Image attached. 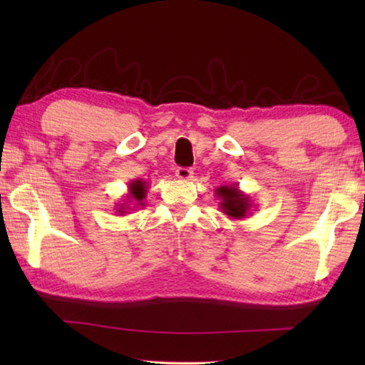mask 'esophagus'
Returning <instances> with one entry per match:
<instances>
[{"mask_svg": "<svg viewBox=\"0 0 365 365\" xmlns=\"http://www.w3.org/2000/svg\"><path fill=\"white\" fill-rule=\"evenodd\" d=\"M175 175H177V178H180V180H191V178H193V170L191 169H188V168H178L177 170H175Z\"/></svg>", "mask_w": 365, "mask_h": 365, "instance_id": "34e87169", "label": "esophagus"}]
</instances>
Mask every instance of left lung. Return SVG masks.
Masks as SVG:
<instances>
[{"mask_svg": "<svg viewBox=\"0 0 365 365\" xmlns=\"http://www.w3.org/2000/svg\"><path fill=\"white\" fill-rule=\"evenodd\" d=\"M237 185H222V187L215 188V196L220 200L219 207L222 212L230 219L242 220L251 214L252 201Z\"/></svg>", "mask_w": 365, "mask_h": 365, "instance_id": "obj_1", "label": "left lung"}]
</instances>
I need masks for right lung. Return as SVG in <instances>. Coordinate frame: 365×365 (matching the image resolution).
Returning <instances> with one entry per match:
<instances>
[{
	"label": "right lung",
	"instance_id": "obj_1",
	"mask_svg": "<svg viewBox=\"0 0 365 365\" xmlns=\"http://www.w3.org/2000/svg\"><path fill=\"white\" fill-rule=\"evenodd\" d=\"M148 193V182H145L143 178H135L130 183H128V193L125 196L128 205H125V202L122 205H117L115 211L119 215L127 214L128 211V205H132V207H137V206H143V200L146 197Z\"/></svg>",
	"mask_w": 365,
	"mask_h": 365
}]
</instances>
